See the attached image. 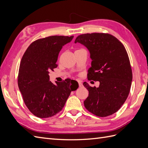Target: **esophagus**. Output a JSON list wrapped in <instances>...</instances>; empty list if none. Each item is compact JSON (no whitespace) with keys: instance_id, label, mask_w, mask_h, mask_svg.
Returning <instances> with one entry per match:
<instances>
[{"instance_id":"34e87169","label":"esophagus","mask_w":148,"mask_h":148,"mask_svg":"<svg viewBox=\"0 0 148 148\" xmlns=\"http://www.w3.org/2000/svg\"><path fill=\"white\" fill-rule=\"evenodd\" d=\"M78 86H79V87H82V86H83V84H82V82H80V81H78Z\"/></svg>"}]
</instances>
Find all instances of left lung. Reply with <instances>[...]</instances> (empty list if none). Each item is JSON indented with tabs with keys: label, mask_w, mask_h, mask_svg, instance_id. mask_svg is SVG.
Here are the masks:
<instances>
[{
	"label": "left lung",
	"mask_w": 148,
	"mask_h": 148,
	"mask_svg": "<svg viewBox=\"0 0 148 148\" xmlns=\"http://www.w3.org/2000/svg\"><path fill=\"white\" fill-rule=\"evenodd\" d=\"M75 42L83 44L90 52L92 62L88 79L100 83L98 88L83 83L89 91L84 107L97 117L112 115L124 104L130 91L133 75L126 49L109 33L82 34Z\"/></svg>",
	"instance_id": "8db88e82"
}]
</instances>
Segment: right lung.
<instances>
[{
	"label": "right lung",
	"mask_w": 148,
	"mask_h": 148,
	"mask_svg": "<svg viewBox=\"0 0 148 148\" xmlns=\"http://www.w3.org/2000/svg\"><path fill=\"white\" fill-rule=\"evenodd\" d=\"M51 36L31 43L22 57L18 75V85L26 106L39 118H49L62 110L71 92L78 87L70 78L57 85L49 81V71H53L59 52L73 38Z\"/></svg>",
	"instance_id": "add662e5"
}]
</instances>
